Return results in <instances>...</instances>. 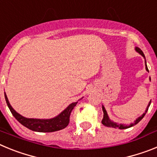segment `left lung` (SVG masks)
Returning a JSON list of instances; mask_svg holds the SVG:
<instances>
[{"instance_id": "1", "label": "left lung", "mask_w": 157, "mask_h": 157, "mask_svg": "<svg viewBox=\"0 0 157 157\" xmlns=\"http://www.w3.org/2000/svg\"><path fill=\"white\" fill-rule=\"evenodd\" d=\"M135 50L137 51V52H138V53H140L141 55V56H143L144 58H145V55H144L143 52L138 47H136L135 48ZM145 69H146L147 71H149V69H148V67H147V64H146V60H145ZM149 80H151V78H149ZM151 104V101H149V105H148V106H147V109L146 110H145V112H144L143 114L141 115V116H139V117L137 119V120L134 121V123H130V125H124V124H118V123H114L113 121H112V120L109 119V116H108V114H107V112L106 110H105V107L102 106V110H103V112H104V117H103V120H102V121H101V123H102V124L105 126H106V127H113V128H119V129H121V130H123V129H127V128H129V127H133V126L136 125L137 123H139L140 121H141L142 119H143V117L145 116V115L146 114L147 111H148V109H149V105H150Z\"/></svg>"}]
</instances>
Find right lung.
<instances>
[{
	"instance_id": "add662e5",
	"label": "right lung",
	"mask_w": 157,
	"mask_h": 157,
	"mask_svg": "<svg viewBox=\"0 0 157 157\" xmlns=\"http://www.w3.org/2000/svg\"><path fill=\"white\" fill-rule=\"evenodd\" d=\"M5 98L8 107L10 109L14 117L16 118L22 125L37 132H54V131H57V130L65 128L70 122L71 112L78 103L77 101V102H74L69 105L61 113H59L56 117L52 118V119H46V120H40V119L25 118L21 115H19L12 109L5 93Z\"/></svg>"
}]
</instances>
